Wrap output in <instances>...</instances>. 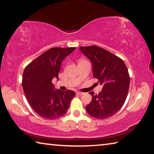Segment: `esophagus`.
Returning <instances> with one entry per match:
<instances>
[{"label":"esophagus","mask_w":154,"mask_h":154,"mask_svg":"<svg viewBox=\"0 0 154 154\" xmlns=\"http://www.w3.org/2000/svg\"><path fill=\"white\" fill-rule=\"evenodd\" d=\"M76 93H77V94H78V95H82L83 94V92H76Z\"/></svg>","instance_id":"esophagus-1"}]
</instances>
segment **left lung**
I'll return each mask as SVG.
<instances>
[{
  "mask_svg": "<svg viewBox=\"0 0 154 154\" xmlns=\"http://www.w3.org/2000/svg\"><path fill=\"white\" fill-rule=\"evenodd\" d=\"M79 49L91 61L93 77L103 85L98 94L92 95L86 111L97 119H106L115 114L125 103L130 87V75L123 60L97 46H81Z\"/></svg>",
  "mask_w": 154,
  "mask_h": 154,
  "instance_id": "obj_1",
  "label": "left lung"
}]
</instances>
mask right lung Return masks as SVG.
<instances>
[{
    "mask_svg": "<svg viewBox=\"0 0 154 154\" xmlns=\"http://www.w3.org/2000/svg\"><path fill=\"white\" fill-rule=\"evenodd\" d=\"M75 47L51 48L32 61L24 68L22 85L34 111L47 120L62 117L67 112L75 92L55 90L53 79L57 78L64 58Z\"/></svg>",
    "mask_w": 154,
    "mask_h": 154,
    "instance_id": "right-lung-1",
    "label": "right lung"
}]
</instances>
